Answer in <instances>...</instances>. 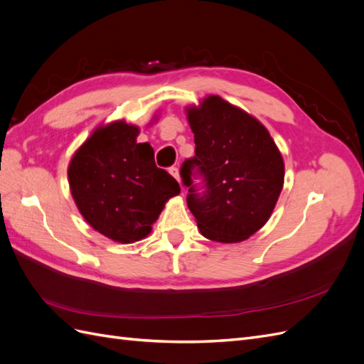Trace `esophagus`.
I'll use <instances>...</instances> for the list:
<instances>
[{"mask_svg":"<svg viewBox=\"0 0 364 364\" xmlns=\"http://www.w3.org/2000/svg\"><path fill=\"white\" fill-rule=\"evenodd\" d=\"M168 173L173 176L174 179L179 181V170H178V167H170V168H168Z\"/></svg>","mask_w":364,"mask_h":364,"instance_id":"1","label":"esophagus"}]
</instances>
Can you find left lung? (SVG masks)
<instances>
[{
    "instance_id": "1",
    "label": "left lung",
    "mask_w": 364,
    "mask_h": 364,
    "mask_svg": "<svg viewBox=\"0 0 364 364\" xmlns=\"http://www.w3.org/2000/svg\"><path fill=\"white\" fill-rule=\"evenodd\" d=\"M196 155L181 178L203 237L238 243L267 222L284 183V161L258 119L211 95L190 109ZM200 178V183H194Z\"/></svg>"
}]
</instances>
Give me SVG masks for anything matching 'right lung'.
Masks as SVG:
<instances>
[{
	"label": "right lung",
	"instance_id": "obj_1",
	"mask_svg": "<svg viewBox=\"0 0 364 364\" xmlns=\"http://www.w3.org/2000/svg\"><path fill=\"white\" fill-rule=\"evenodd\" d=\"M138 127L124 121L97 129L68 168L77 208L98 232L119 243L144 238L170 197L181 193L173 176L158 168Z\"/></svg>",
	"mask_w": 364,
	"mask_h": 364
}]
</instances>
